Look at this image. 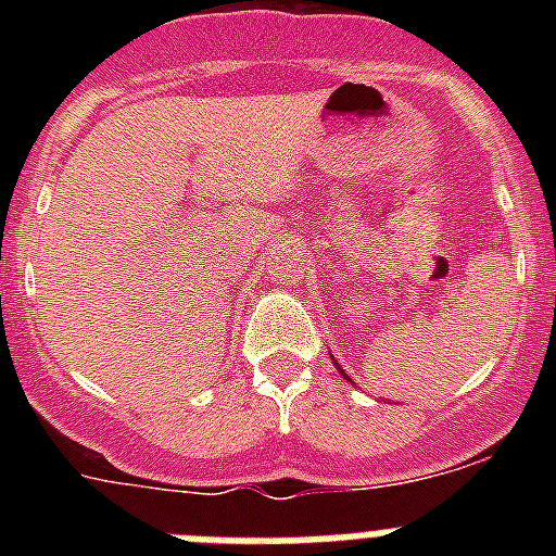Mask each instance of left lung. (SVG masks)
<instances>
[{
    "instance_id": "1",
    "label": "left lung",
    "mask_w": 556,
    "mask_h": 556,
    "mask_svg": "<svg viewBox=\"0 0 556 556\" xmlns=\"http://www.w3.org/2000/svg\"><path fill=\"white\" fill-rule=\"evenodd\" d=\"M337 367H339V365H337ZM339 372H342V376H345V378H348V372H345V370H342V367H339Z\"/></svg>"
}]
</instances>
